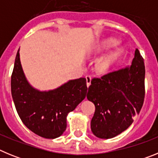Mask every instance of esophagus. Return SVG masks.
Instances as JSON below:
<instances>
[{
  "mask_svg": "<svg viewBox=\"0 0 158 158\" xmlns=\"http://www.w3.org/2000/svg\"><path fill=\"white\" fill-rule=\"evenodd\" d=\"M86 78V82H87V86L89 87L90 85H91V81H92V77L90 75H87L85 77Z\"/></svg>",
  "mask_w": 158,
  "mask_h": 158,
  "instance_id": "esophagus-1",
  "label": "esophagus"
}]
</instances>
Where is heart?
<instances>
[{
  "label": "heart",
  "mask_w": 158,
  "mask_h": 158,
  "mask_svg": "<svg viewBox=\"0 0 158 158\" xmlns=\"http://www.w3.org/2000/svg\"><path fill=\"white\" fill-rule=\"evenodd\" d=\"M118 45V40L113 39V38H110V39H107V40L98 43L95 47V51L98 53H102L104 51H108L111 48H114ZM123 53V50L122 48H118L109 54H106L104 57H102L96 63V67L97 71L99 73H103L109 71L112 65L115 64V62L120 58Z\"/></svg>",
  "instance_id": "heart-1"
}]
</instances>
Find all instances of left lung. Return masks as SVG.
<instances>
[{
	"label": "left lung",
	"instance_id": "obj_1",
	"mask_svg": "<svg viewBox=\"0 0 158 158\" xmlns=\"http://www.w3.org/2000/svg\"><path fill=\"white\" fill-rule=\"evenodd\" d=\"M87 98L96 107L91 120L93 135L111 139L127 129L145 98L144 59L139 50L131 65L93 78Z\"/></svg>",
	"mask_w": 158,
	"mask_h": 158
}]
</instances>
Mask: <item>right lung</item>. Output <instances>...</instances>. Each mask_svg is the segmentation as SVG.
Segmentation results:
<instances>
[{
  "mask_svg": "<svg viewBox=\"0 0 158 158\" xmlns=\"http://www.w3.org/2000/svg\"><path fill=\"white\" fill-rule=\"evenodd\" d=\"M16 54L11 92L19 118L30 131L45 139H56L66 129V116L85 98L86 79L71 80L58 89L41 92L30 85Z\"/></svg>",
  "mask_w": 158,
  "mask_h": 158,
  "instance_id": "1",
  "label": "right lung"
}]
</instances>
